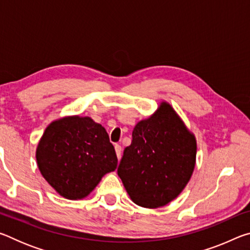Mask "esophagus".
Listing matches in <instances>:
<instances>
[{
  "instance_id": "1",
  "label": "esophagus",
  "mask_w": 250,
  "mask_h": 250,
  "mask_svg": "<svg viewBox=\"0 0 250 250\" xmlns=\"http://www.w3.org/2000/svg\"><path fill=\"white\" fill-rule=\"evenodd\" d=\"M115 150H116L117 158L120 159V156H121V146H120L119 145H116V146H115Z\"/></svg>"
}]
</instances>
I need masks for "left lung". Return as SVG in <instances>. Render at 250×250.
I'll use <instances>...</instances> for the list:
<instances>
[{
    "label": "left lung",
    "mask_w": 250,
    "mask_h": 250,
    "mask_svg": "<svg viewBox=\"0 0 250 250\" xmlns=\"http://www.w3.org/2000/svg\"><path fill=\"white\" fill-rule=\"evenodd\" d=\"M195 160V137L171 104L163 101L153 115L134 126L118 175L135 204L158 208L183 191Z\"/></svg>",
    "instance_id": "8db88e82"
}]
</instances>
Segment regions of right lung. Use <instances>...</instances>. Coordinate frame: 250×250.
Returning a JSON list of instances; mask_svg holds the SVG:
<instances>
[{
	"label": "right lung",
	"mask_w": 250,
	"mask_h": 250,
	"mask_svg": "<svg viewBox=\"0 0 250 250\" xmlns=\"http://www.w3.org/2000/svg\"><path fill=\"white\" fill-rule=\"evenodd\" d=\"M36 160L44 179L68 200L89 195L118 164L105 129L91 118L79 116L55 120L46 128Z\"/></svg>",
	"instance_id": "add662e5"
}]
</instances>
